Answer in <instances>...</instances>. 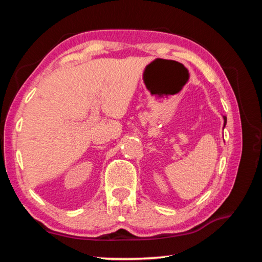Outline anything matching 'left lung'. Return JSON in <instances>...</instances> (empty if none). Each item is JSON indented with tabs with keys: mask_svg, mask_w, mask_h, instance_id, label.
Instances as JSON below:
<instances>
[{
	"mask_svg": "<svg viewBox=\"0 0 262 262\" xmlns=\"http://www.w3.org/2000/svg\"><path fill=\"white\" fill-rule=\"evenodd\" d=\"M225 123H227V118L224 117V126H225Z\"/></svg>",
	"mask_w": 262,
	"mask_h": 262,
	"instance_id": "obj_1",
	"label": "left lung"
}]
</instances>
